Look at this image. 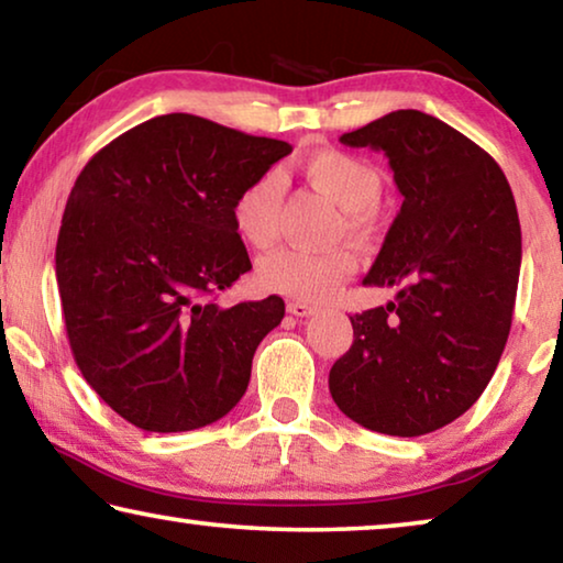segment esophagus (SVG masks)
I'll list each match as a JSON object with an SVG mask.
<instances>
[{
	"label": "esophagus",
	"mask_w": 563,
	"mask_h": 563,
	"mask_svg": "<svg viewBox=\"0 0 563 563\" xmlns=\"http://www.w3.org/2000/svg\"><path fill=\"white\" fill-rule=\"evenodd\" d=\"M316 310L318 308L306 303V300H288V313L296 316V318H308V316H313Z\"/></svg>",
	"instance_id": "obj_1"
}]
</instances>
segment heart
<instances>
[{
	"instance_id": "heart-1",
	"label": "heart",
	"mask_w": 563,
	"mask_h": 563,
	"mask_svg": "<svg viewBox=\"0 0 563 563\" xmlns=\"http://www.w3.org/2000/svg\"><path fill=\"white\" fill-rule=\"evenodd\" d=\"M303 179L343 209L341 224L349 238H368L374 224V207L382 199V174L372 164L349 151L323 148L303 158ZM280 181L275 174H260L240 191L232 205V222L240 240L250 247L265 250L273 245L278 232ZM356 271V257L346 247L303 250L280 247L265 255L257 265V280L267 290L290 298L325 300L346 283Z\"/></svg>"
}]
</instances>
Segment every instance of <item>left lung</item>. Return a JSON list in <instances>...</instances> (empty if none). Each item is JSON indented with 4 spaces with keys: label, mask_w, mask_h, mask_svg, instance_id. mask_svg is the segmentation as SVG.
I'll return each mask as SVG.
<instances>
[{
    "label": "left lung",
    "mask_w": 563,
    "mask_h": 563,
    "mask_svg": "<svg viewBox=\"0 0 563 563\" xmlns=\"http://www.w3.org/2000/svg\"><path fill=\"white\" fill-rule=\"evenodd\" d=\"M341 144L384 151L405 201L364 278L394 298L351 316L354 343L329 389L366 430L419 438L475 405L506 349L521 273L516 199L490 154L430 113H387Z\"/></svg>",
    "instance_id": "obj_1"
}]
</instances>
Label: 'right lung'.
I'll return each instance as SVG.
<instances>
[{
  "instance_id": "obj_1",
  "label": "right lung",
  "mask_w": 563,
  "mask_h": 563,
  "mask_svg": "<svg viewBox=\"0 0 563 563\" xmlns=\"http://www.w3.org/2000/svg\"><path fill=\"white\" fill-rule=\"evenodd\" d=\"M292 151L189 113L156 115L86 164L67 197L55 275L75 364L146 432L222 419L247 389L283 298L217 306L250 263L242 189Z\"/></svg>"
}]
</instances>
